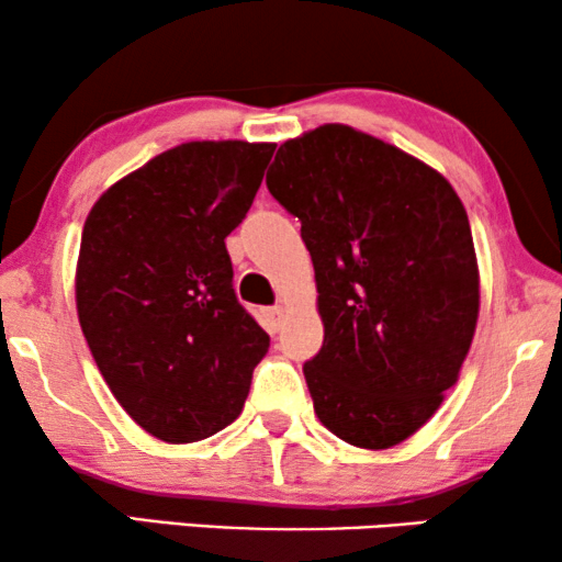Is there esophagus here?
Masks as SVG:
<instances>
[{
  "instance_id": "esophagus-1",
  "label": "esophagus",
  "mask_w": 562,
  "mask_h": 562,
  "mask_svg": "<svg viewBox=\"0 0 562 562\" xmlns=\"http://www.w3.org/2000/svg\"><path fill=\"white\" fill-rule=\"evenodd\" d=\"M263 317L268 329H271V333H279L283 322V306H268V310H263Z\"/></svg>"
}]
</instances>
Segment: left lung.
Listing matches in <instances>:
<instances>
[{"label":"left lung","mask_w":562,"mask_h":562,"mask_svg":"<svg viewBox=\"0 0 562 562\" xmlns=\"http://www.w3.org/2000/svg\"><path fill=\"white\" fill-rule=\"evenodd\" d=\"M266 183L314 263V414L356 448H394L440 409L471 350L481 279L465 206L425 160L348 125L291 137Z\"/></svg>","instance_id":"8db88e82"}]
</instances>
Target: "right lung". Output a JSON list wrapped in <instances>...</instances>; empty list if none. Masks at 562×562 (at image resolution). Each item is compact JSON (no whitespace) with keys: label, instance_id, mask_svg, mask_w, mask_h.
Wrapping results in <instances>:
<instances>
[{"label":"right lung","instance_id":"right-lung-1","mask_svg":"<svg viewBox=\"0 0 562 562\" xmlns=\"http://www.w3.org/2000/svg\"><path fill=\"white\" fill-rule=\"evenodd\" d=\"M273 150L181 143L112 183L83 222L81 333L122 409L164 442H199L240 417L271 345L237 302L225 237Z\"/></svg>","mask_w":562,"mask_h":562}]
</instances>
